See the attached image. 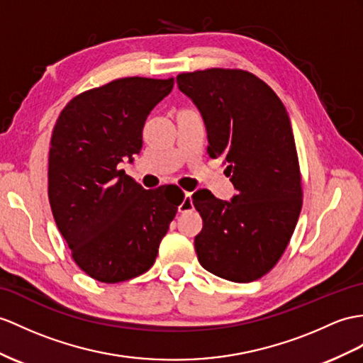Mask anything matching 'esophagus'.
Instances as JSON below:
<instances>
[{
	"mask_svg": "<svg viewBox=\"0 0 363 363\" xmlns=\"http://www.w3.org/2000/svg\"><path fill=\"white\" fill-rule=\"evenodd\" d=\"M192 197H191V192H184V197H183V201L182 205L179 206V211L183 212V211H189L192 209Z\"/></svg>",
	"mask_w": 363,
	"mask_h": 363,
	"instance_id": "1",
	"label": "esophagus"
}]
</instances>
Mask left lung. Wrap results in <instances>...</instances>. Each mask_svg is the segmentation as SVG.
Returning <instances> with one entry per match:
<instances>
[{"instance_id": "1", "label": "left lung", "mask_w": 363, "mask_h": 363, "mask_svg": "<svg viewBox=\"0 0 363 363\" xmlns=\"http://www.w3.org/2000/svg\"><path fill=\"white\" fill-rule=\"evenodd\" d=\"M177 84L197 106L208 152L222 158L237 191L229 201L208 189L192 194L203 218L194 240L199 262L226 280H257L286 250L302 209L289 115L276 92L246 70H197L180 74Z\"/></svg>"}]
</instances>
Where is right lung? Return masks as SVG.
<instances>
[{
    "mask_svg": "<svg viewBox=\"0 0 363 363\" xmlns=\"http://www.w3.org/2000/svg\"><path fill=\"white\" fill-rule=\"evenodd\" d=\"M174 78H120L79 94L61 111L49 151V201L75 263L118 284L152 267L183 192L143 189L125 171L143 146L147 115Z\"/></svg>",
    "mask_w": 363,
    "mask_h": 363,
    "instance_id": "1",
    "label": "right lung"
}]
</instances>
